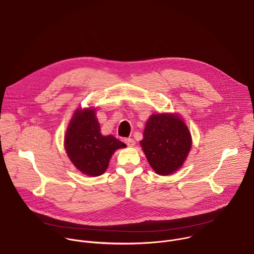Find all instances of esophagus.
<instances>
[{
    "label": "esophagus",
    "mask_w": 254,
    "mask_h": 254,
    "mask_svg": "<svg viewBox=\"0 0 254 254\" xmlns=\"http://www.w3.org/2000/svg\"><path fill=\"white\" fill-rule=\"evenodd\" d=\"M125 142L127 144L128 147H134L135 146V141L132 138H126Z\"/></svg>",
    "instance_id": "obj_1"
}]
</instances>
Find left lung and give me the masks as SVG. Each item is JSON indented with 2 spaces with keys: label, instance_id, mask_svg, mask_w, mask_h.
I'll return each instance as SVG.
<instances>
[{
  "label": "left lung",
  "instance_id": "obj_1",
  "mask_svg": "<svg viewBox=\"0 0 254 254\" xmlns=\"http://www.w3.org/2000/svg\"><path fill=\"white\" fill-rule=\"evenodd\" d=\"M142 135L140 147L158 175L168 176L182 168L192 147V136L179 115H152Z\"/></svg>",
  "mask_w": 254,
  "mask_h": 254
}]
</instances>
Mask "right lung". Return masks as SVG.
Here are the masks:
<instances>
[{
	"label": "right lung",
	"instance_id": "1",
	"mask_svg": "<svg viewBox=\"0 0 254 254\" xmlns=\"http://www.w3.org/2000/svg\"><path fill=\"white\" fill-rule=\"evenodd\" d=\"M126 143L112 134L102 135L94 107L77 108L64 136V148L73 166L89 177L102 175L111 158Z\"/></svg>",
	"mask_w": 254,
	"mask_h": 254
}]
</instances>
